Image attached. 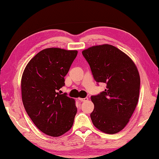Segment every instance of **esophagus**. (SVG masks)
Returning <instances> with one entry per match:
<instances>
[{
  "mask_svg": "<svg viewBox=\"0 0 159 159\" xmlns=\"http://www.w3.org/2000/svg\"><path fill=\"white\" fill-rule=\"evenodd\" d=\"M79 100L80 102H85V101L88 100V98H79Z\"/></svg>",
  "mask_w": 159,
  "mask_h": 159,
  "instance_id": "esophagus-1",
  "label": "esophagus"
}]
</instances>
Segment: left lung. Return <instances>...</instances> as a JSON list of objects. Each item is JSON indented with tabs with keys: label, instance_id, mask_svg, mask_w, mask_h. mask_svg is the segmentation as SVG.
I'll list each match as a JSON object with an SVG mask.
<instances>
[{
	"label": "left lung",
	"instance_id": "left-lung-1",
	"mask_svg": "<svg viewBox=\"0 0 159 159\" xmlns=\"http://www.w3.org/2000/svg\"><path fill=\"white\" fill-rule=\"evenodd\" d=\"M82 53L96 81L107 84L104 92L91 98L93 124L104 133H119L128 123L139 100L140 76L135 63L126 53L107 43L89 47Z\"/></svg>",
	"mask_w": 159,
	"mask_h": 159
}]
</instances>
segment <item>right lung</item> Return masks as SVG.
I'll use <instances>...</instances> for the list:
<instances>
[{"instance_id": "right-lung-1", "label": "right lung", "mask_w": 159, "mask_h": 159, "mask_svg": "<svg viewBox=\"0 0 159 159\" xmlns=\"http://www.w3.org/2000/svg\"><path fill=\"white\" fill-rule=\"evenodd\" d=\"M78 51L60 48L43 49L33 57L21 79L22 100L33 122L42 133L59 137L72 127L77 112L75 100L60 94Z\"/></svg>"}]
</instances>
